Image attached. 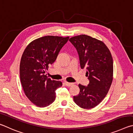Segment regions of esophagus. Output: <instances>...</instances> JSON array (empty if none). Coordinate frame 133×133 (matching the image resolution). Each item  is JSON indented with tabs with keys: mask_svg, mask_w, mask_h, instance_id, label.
I'll list each match as a JSON object with an SVG mask.
<instances>
[{
	"mask_svg": "<svg viewBox=\"0 0 133 133\" xmlns=\"http://www.w3.org/2000/svg\"><path fill=\"white\" fill-rule=\"evenodd\" d=\"M65 85H66V86H67V87H71V86L73 85V83H69V82H65Z\"/></svg>",
	"mask_w": 133,
	"mask_h": 133,
	"instance_id": "esophagus-1",
	"label": "esophagus"
}]
</instances>
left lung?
Masks as SVG:
<instances>
[{
  "mask_svg": "<svg viewBox=\"0 0 133 133\" xmlns=\"http://www.w3.org/2000/svg\"><path fill=\"white\" fill-rule=\"evenodd\" d=\"M69 41L77 50L81 68L87 69L89 81L87 87L78 85L79 94L74 96V101L81 108L92 109L103 101L112 83L111 54L104 43L87 35L71 37Z\"/></svg>",
  "mask_w": 133,
  "mask_h": 133,
  "instance_id": "obj_1",
  "label": "left lung"
}]
</instances>
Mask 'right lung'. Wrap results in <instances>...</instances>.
I'll return each instance as SVG.
<instances>
[{"mask_svg":"<svg viewBox=\"0 0 133 133\" xmlns=\"http://www.w3.org/2000/svg\"><path fill=\"white\" fill-rule=\"evenodd\" d=\"M68 39L69 37H42L31 41L23 52L20 64L21 83L26 96L39 108L52 103L56 89L62 86L61 82L48 78L45 73Z\"/></svg>","mask_w":133,"mask_h":133,"instance_id":"1","label":"right lung"}]
</instances>
